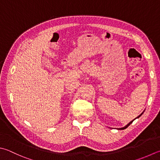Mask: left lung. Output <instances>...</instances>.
<instances>
[{
  "instance_id": "1",
  "label": "left lung",
  "mask_w": 160,
  "mask_h": 160,
  "mask_svg": "<svg viewBox=\"0 0 160 160\" xmlns=\"http://www.w3.org/2000/svg\"><path fill=\"white\" fill-rule=\"evenodd\" d=\"M143 112H144V111H143ZM143 112H142V113H141V114H140V115L139 116H137V118H135V119H137V118H139L141 115H142V114L143 113ZM135 119H134L133 120H132V121L131 122H129V123H128V124L127 125H126V126H125V127H123V128H117V129H120V130H122V129H126V128H127L128 127V126L129 125H130L131 124V123L132 122H133L134 121V120H135Z\"/></svg>"
}]
</instances>
